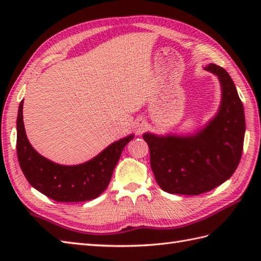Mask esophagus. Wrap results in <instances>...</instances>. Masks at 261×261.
<instances>
[{
  "label": "esophagus",
  "mask_w": 261,
  "mask_h": 261,
  "mask_svg": "<svg viewBox=\"0 0 261 261\" xmlns=\"http://www.w3.org/2000/svg\"><path fill=\"white\" fill-rule=\"evenodd\" d=\"M143 131H145V124L140 122V123L137 125V134H142Z\"/></svg>",
  "instance_id": "34e87169"
}]
</instances>
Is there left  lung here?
<instances>
[{
	"label": "left lung",
	"mask_w": 261,
	"mask_h": 261,
	"mask_svg": "<svg viewBox=\"0 0 261 261\" xmlns=\"http://www.w3.org/2000/svg\"><path fill=\"white\" fill-rule=\"evenodd\" d=\"M204 69L219 77L222 90L219 112L204 129L191 136H142L154 178L167 193L199 195L212 191L228 180L240 163L246 131L242 102L224 68L208 64Z\"/></svg>",
	"instance_id": "1"
}]
</instances>
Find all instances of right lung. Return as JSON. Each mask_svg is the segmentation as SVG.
<instances>
[{
    "label": "right lung",
    "mask_w": 261,
    "mask_h": 261,
    "mask_svg": "<svg viewBox=\"0 0 261 261\" xmlns=\"http://www.w3.org/2000/svg\"><path fill=\"white\" fill-rule=\"evenodd\" d=\"M23 101L16 119V153L21 170L32 187L56 202H85L105 191L130 135L113 142L88 162L76 166L53 163L39 154L28 140L23 124Z\"/></svg>",
    "instance_id": "1"
}]
</instances>
